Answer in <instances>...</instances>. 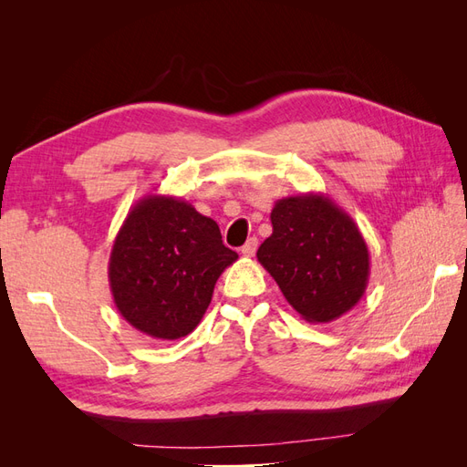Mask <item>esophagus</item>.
<instances>
[{
  "instance_id": "1",
  "label": "esophagus",
  "mask_w": 467,
  "mask_h": 467,
  "mask_svg": "<svg viewBox=\"0 0 467 467\" xmlns=\"http://www.w3.org/2000/svg\"><path fill=\"white\" fill-rule=\"evenodd\" d=\"M257 237H251V239H247V244L242 247V255L244 257H253L255 255V251H257Z\"/></svg>"
}]
</instances>
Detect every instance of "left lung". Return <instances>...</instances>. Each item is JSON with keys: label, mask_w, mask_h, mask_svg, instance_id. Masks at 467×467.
<instances>
[{"label": "left lung", "mask_w": 467, "mask_h": 467, "mask_svg": "<svg viewBox=\"0 0 467 467\" xmlns=\"http://www.w3.org/2000/svg\"><path fill=\"white\" fill-rule=\"evenodd\" d=\"M271 223L257 261L302 319L329 323L360 302L370 253L341 206L321 192L286 196L275 202Z\"/></svg>", "instance_id": "1"}]
</instances>
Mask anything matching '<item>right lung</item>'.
Here are the masks:
<instances>
[{
	"label": "right lung",
	"instance_id": "right-lung-1",
	"mask_svg": "<svg viewBox=\"0 0 467 467\" xmlns=\"http://www.w3.org/2000/svg\"><path fill=\"white\" fill-rule=\"evenodd\" d=\"M235 261L214 220L177 196L146 194L110 249L112 300L134 329L173 341L201 323L220 275Z\"/></svg>",
	"mask_w": 467,
	"mask_h": 467
}]
</instances>
